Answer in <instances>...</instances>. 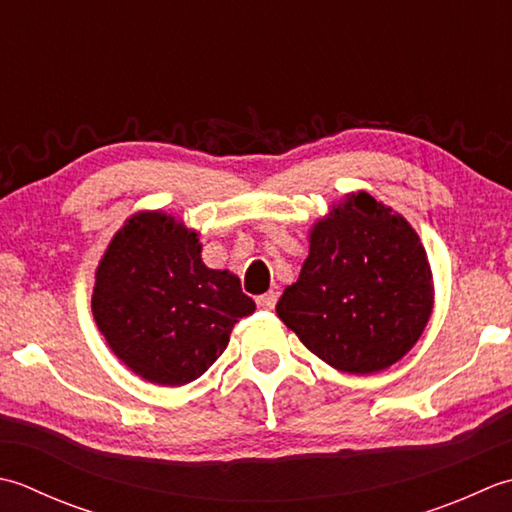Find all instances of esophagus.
I'll list each match as a JSON object with an SVG mask.
<instances>
[{"label":"esophagus","instance_id":"esophagus-1","mask_svg":"<svg viewBox=\"0 0 512 512\" xmlns=\"http://www.w3.org/2000/svg\"><path fill=\"white\" fill-rule=\"evenodd\" d=\"M276 300H278L276 291H267V294L256 298V305H258L260 309H274V307H276Z\"/></svg>","mask_w":512,"mask_h":512}]
</instances>
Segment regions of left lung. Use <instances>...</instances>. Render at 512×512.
I'll return each instance as SVG.
<instances>
[{
	"instance_id": "left-lung-1",
	"label": "left lung",
	"mask_w": 512,
	"mask_h": 512,
	"mask_svg": "<svg viewBox=\"0 0 512 512\" xmlns=\"http://www.w3.org/2000/svg\"><path fill=\"white\" fill-rule=\"evenodd\" d=\"M433 309V278L415 229L367 192L311 229L298 280L276 311L300 342L344 373L367 375L411 351Z\"/></svg>"
}]
</instances>
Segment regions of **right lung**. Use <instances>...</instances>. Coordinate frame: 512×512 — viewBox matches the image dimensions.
<instances>
[{
  "instance_id": "obj_1",
  "label": "right lung",
  "mask_w": 512,
  "mask_h": 512,
  "mask_svg": "<svg viewBox=\"0 0 512 512\" xmlns=\"http://www.w3.org/2000/svg\"><path fill=\"white\" fill-rule=\"evenodd\" d=\"M254 309L241 280L203 265L196 232L161 212L132 216L114 234L92 294L110 349L163 387L201 378Z\"/></svg>"
}]
</instances>
